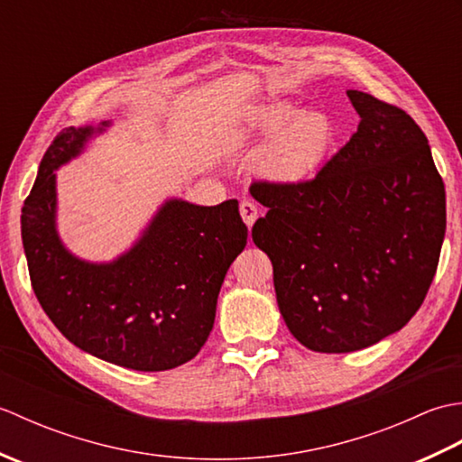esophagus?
<instances>
[{"label":"esophagus","mask_w":462,"mask_h":462,"mask_svg":"<svg viewBox=\"0 0 462 462\" xmlns=\"http://www.w3.org/2000/svg\"><path fill=\"white\" fill-rule=\"evenodd\" d=\"M240 214H242L244 222H246V226L250 228V226L256 222V218H258V206L250 202V200H242L240 202Z\"/></svg>","instance_id":"obj_1"}]
</instances>
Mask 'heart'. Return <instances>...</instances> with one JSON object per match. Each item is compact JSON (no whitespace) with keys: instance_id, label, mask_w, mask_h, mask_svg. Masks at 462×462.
I'll return each instance as SVG.
<instances>
[{"instance_id":"1","label":"heart","mask_w":462,"mask_h":462,"mask_svg":"<svg viewBox=\"0 0 462 462\" xmlns=\"http://www.w3.org/2000/svg\"><path fill=\"white\" fill-rule=\"evenodd\" d=\"M256 131L263 136L280 133L258 159L260 171L278 180H298L316 171L336 139V126L326 113L298 115L290 103H273L260 111Z\"/></svg>"}]
</instances>
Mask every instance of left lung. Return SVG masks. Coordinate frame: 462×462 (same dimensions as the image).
Instances as JSON below:
<instances>
[{
	"label": "left lung",
	"instance_id": "obj_1",
	"mask_svg": "<svg viewBox=\"0 0 462 462\" xmlns=\"http://www.w3.org/2000/svg\"><path fill=\"white\" fill-rule=\"evenodd\" d=\"M357 133L310 180H254L252 240L273 266L291 336L349 353L399 331L425 301L447 228L425 133L395 105L347 91Z\"/></svg>",
	"mask_w": 462,
	"mask_h": 462
}]
</instances>
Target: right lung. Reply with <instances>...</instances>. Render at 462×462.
Instances as JSON below:
<instances>
[{"label": "right lung", "instance_id": "add662e5", "mask_svg": "<svg viewBox=\"0 0 462 462\" xmlns=\"http://www.w3.org/2000/svg\"><path fill=\"white\" fill-rule=\"evenodd\" d=\"M93 133V126L59 133L23 202L22 240L33 291L55 328L79 349L134 371L174 369L208 339L220 286L246 246L248 228L236 200H171L116 262L77 260L55 232L53 171Z\"/></svg>", "mask_w": 462, "mask_h": 462}]
</instances>
